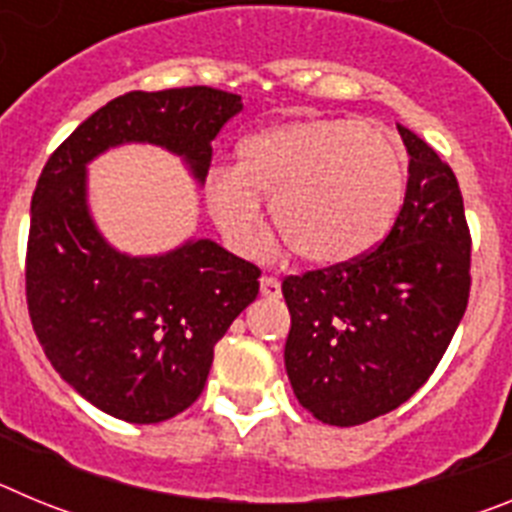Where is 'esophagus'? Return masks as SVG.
I'll return each mask as SVG.
<instances>
[{"mask_svg": "<svg viewBox=\"0 0 512 512\" xmlns=\"http://www.w3.org/2000/svg\"><path fill=\"white\" fill-rule=\"evenodd\" d=\"M261 295L266 300H277L282 295V284H279L277 277H261Z\"/></svg>", "mask_w": 512, "mask_h": 512, "instance_id": "34e87169", "label": "esophagus"}]
</instances>
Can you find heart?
<instances>
[{
    "label": "heart",
    "mask_w": 512,
    "mask_h": 512,
    "mask_svg": "<svg viewBox=\"0 0 512 512\" xmlns=\"http://www.w3.org/2000/svg\"><path fill=\"white\" fill-rule=\"evenodd\" d=\"M408 182V156L382 125L354 117H310L241 140L233 169H212L205 202L238 253L264 243L259 197L292 251L336 266L377 246L395 223Z\"/></svg>",
    "instance_id": "obj_1"
}]
</instances>
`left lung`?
<instances>
[{
    "mask_svg": "<svg viewBox=\"0 0 512 512\" xmlns=\"http://www.w3.org/2000/svg\"><path fill=\"white\" fill-rule=\"evenodd\" d=\"M408 189L374 251L287 277L292 328L284 366L297 400L328 425H361L400 408L431 377L469 302L464 200L449 164L413 130Z\"/></svg>",
    "mask_w": 512,
    "mask_h": 512,
    "instance_id": "left-lung-1",
    "label": "left lung"
}]
</instances>
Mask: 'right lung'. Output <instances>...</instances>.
<instances>
[{"label": "right lung", "instance_id": "1", "mask_svg": "<svg viewBox=\"0 0 512 512\" xmlns=\"http://www.w3.org/2000/svg\"><path fill=\"white\" fill-rule=\"evenodd\" d=\"M243 110L212 87L128 92L51 153L30 202L27 310L45 356L94 408L161 423L202 395L215 343L259 295V266L210 238L161 256L104 241L87 205V164L122 143H153L205 182L212 140Z\"/></svg>", "mask_w": 512, "mask_h": 512}]
</instances>
